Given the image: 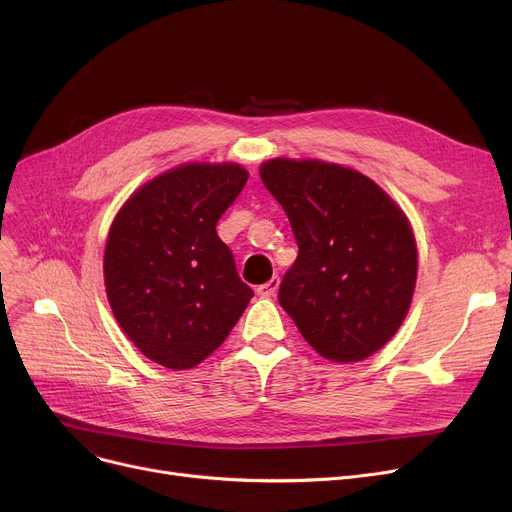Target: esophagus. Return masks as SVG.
<instances>
[{
  "label": "esophagus",
  "instance_id": "1",
  "mask_svg": "<svg viewBox=\"0 0 512 512\" xmlns=\"http://www.w3.org/2000/svg\"><path fill=\"white\" fill-rule=\"evenodd\" d=\"M278 286H280V278L274 276L270 282H265V284H261L257 288V294H259V297H263V299H270V297H274V294H276Z\"/></svg>",
  "mask_w": 512,
  "mask_h": 512
}]
</instances>
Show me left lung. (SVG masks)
I'll list each match as a JSON object with an SVG mask.
<instances>
[{
  "instance_id": "left-lung-1",
  "label": "left lung",
  "mask_w": 512,
  "mask_h": 512,
  "mask_svg": "<svg viewBox=\"0 0 512 512\" xmlns=\"http://www.w3.org/2000/svg\"><path fill=\"white\" fill-rule=\"evenodd\" d=\"M259 174L299 245L280 284L282 309L324 359L371 357L398 332L415 292L417 245L405 211L340 164L276 157Z\"/></svg>"
}]
</instances>
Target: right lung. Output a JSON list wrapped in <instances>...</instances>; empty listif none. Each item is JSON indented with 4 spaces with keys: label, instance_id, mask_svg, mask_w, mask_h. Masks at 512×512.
<instances>
[{
    "label": "right lung",
    "instance_id": "right-lung-1",
    "mask_svg": "<svg viewBox=\"0 0 512 512\" xmlns=\"http://www.w3.org/2000/svg\"><path fill=\"white\" fill-rule=\"evenodd\" d=\"M249 178L238 164H182L120 207L103 255L107 301L139 351L191 369L218 348L253 290L215 226Z\"/></svg>",
    "mask_w": 512,
    "mask_h": 512
}]
</instances>
